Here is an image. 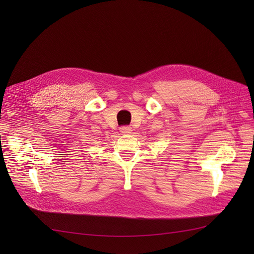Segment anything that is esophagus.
<instances>
[{
  "label": "esophagus",
  "mask_w": 254,
  "mask_h": 254,
  "mask_svg": "<svg viewBox=\"0 0 254 254\" xmlns=\"http://www.w3.org/2000/svg\"><path fill=\"white\" fill-rule=\"evenodd\" d=\"M120 131L123 134H128V133H130V132L132 131V129H131V127H129V126H122L120 128Z\"/></svg>",
  "instance_id": "34e87169"
}]
</instances>
